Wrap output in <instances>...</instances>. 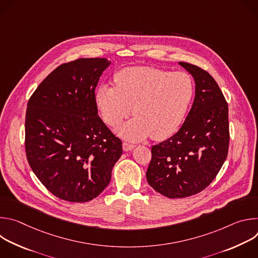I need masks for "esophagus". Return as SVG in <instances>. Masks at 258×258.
Masks as SVG:
<instances>
[{"instance_id":"obj_1","label":"esophagus","mask_w":258,"mask_h":258,"mask_svg":"<svg viewBox=\"0 0 258 258\" xmlns=\"http://www.w3.org/2000/svg\"><path fill=\"white\" fill-rule=\"evenodd\" d=\"M135 147H136L135 145L128 144V143H126V142H123V144H122V149H123V151H125V152L133 150V149L135 148Z\"/></svg>"}]
</instances>
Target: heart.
Instances as JSON below:
<instances>
[{"label":"heart","mask_w":258,"mask_h":258,"mask_svg":"<svg viewBox=\"0 0 258 258\" xmlns=\"http://www.w3.org/2000/svg\"><path fill=\"white\" fill-rule=\"evenodd\" d=\"M114 82L115 87H99L96 105L110 126L128 117L133 107L136 116L117 130L130 141H141L151 135L155 140L172 136L185 118L195 93L194 81L188 73L149 66L121 69Z\"/></svg>","instance_id":"b5f03b06"}]
</instances>
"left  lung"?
I'll return each instance as SVG.
<instances>
[{
  "instance_id": "8db88e82",
  "label": "left lung",
  "mask_w": 258,
  "mask_h": 258,
  "mask_svg": "<svg viewBox=\"0 0 258 258\" xmlns=\"http://www.w3.org/2000/svg\"><path fill=\"white\" fill-rule=\"evenodd\" d=\"M195 81V98L179 130L154 145L146 176L149 185L168 198L203 191L222 168L229 150V108L218 85L202 68L178 62Z\"/></svg>"
}]
</instances>
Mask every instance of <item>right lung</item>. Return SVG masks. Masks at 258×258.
Here are the masks:
<instances>
[{
    "label": "right lung",
    "instance_id": "add662e5",
    "mask_svg": "<svg viewBox=\"0 0 258 258\" xmlns=\"http://www.w3.org/2000/svg\"><path fill=\"white\" fill-rule=\"evenodd\" d=\"M105 58H81L53 70L28 100L27 161L43 185L69 202H88L111 179L122 143L98 116L95 90Z\"/></svg>",
    "mask_w": 258,
    "mask_h": 258
}]
</instances>
